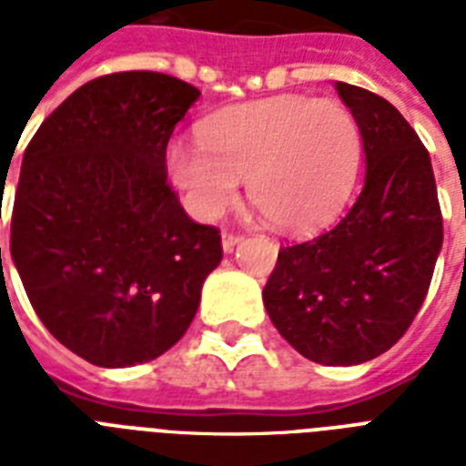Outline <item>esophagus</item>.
Here are the masks:
<instances>
[{
  "label": "esophagus",
  "mask_w": 466,
  "mask_h": 466,
  "mask_svg": "<svg viewBox=\"0 0 466 466\" xmlns=\"http://www.w3.org/2000/svg\"><path fill=\"white\" fill-rule=\"evenodd\" d=\"M241 239H244V237H241V234L225 232V234H222V248H225V251H232V248L237 247V244H239Z\"/></svg>",
  "instance_id": "34e87169"
}]
</instances>
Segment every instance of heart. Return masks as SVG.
I'll return each mask as SVG.
<instances>
[{
  "instance_id": "heart-1",
  "label": "heart",
  "mask_w": 466,
  "mask_h": 466,
  "mask_svg": "<svg viewBox=\"0 0 466 466\" xmlns=\"http://www.w3.org/2000/svg\"><path fill=\"white\" fill-rule=\"evenodd\" d=\"M360 161L362 130L348 106L276 96L210 116L200 142L168 145L164 168L198 219H218L247 176L256 210L278 229L302 234L346 208Z\"/></svg>"
}]
</instances>
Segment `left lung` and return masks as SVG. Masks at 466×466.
Here are the masks:
<instances>
[{"label":"left lung","instance_id":"8db88e82","mask_svg":"<svg viewBox=\"0 0 466 466\" xmlns=\"http://www.w3.org/2000/svg\"><path fill=\"white\" fill-rule=\"evenodd\" d=\"M360 123L365 186L339 225L280 247L263 305L280 336L321 365L390 350L419 314L442 247L433 167L406 118L372 91L336 82Z\"/></svg>","mask_w":466,"mask_h":466}]
</instances>
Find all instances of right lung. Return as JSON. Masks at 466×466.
<instances>
[{
  "instance_id": "right-lung-1",
  "label": "right lung",
  "mask_w": 466,
  "mask_h": 466,
  "mask_svg": "<svg viewBox=\"0 0 466 466\" xmlns=\"http://www.w3.org/2000/svg\"><path fill=\"white\" fill-rule=\"evenodd\" d=\"M198 96L161 72L98 76L43 120L24 152L11 258L47 331L91 365L167 353L222 261L219 229L186 215L164 168Z\"/></svg>"
}]
</instances>
